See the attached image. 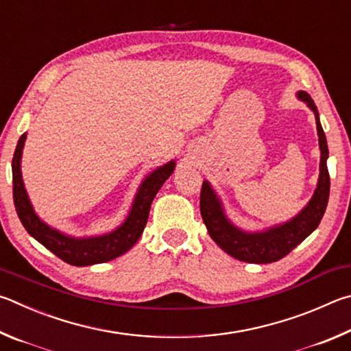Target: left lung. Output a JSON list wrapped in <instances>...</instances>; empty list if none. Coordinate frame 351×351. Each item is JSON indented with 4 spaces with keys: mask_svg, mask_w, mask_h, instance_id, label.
<instances>
[{
    "mask_svg": "<svg viewBox=\"0 0 351 351\" xmlns=\"http://www.w3.org/2000/svg\"><path fill=\"white\" fill-rule=\"evenodd\" d=\"M299 98L315 110L319 147H321V174H319L317 188L310 204L304 208L299 216L288 223L276 226L269 231L259 232V234H248V232L237 230L236 226L228 222L222 211V206H220V202L211 186L208 185V182H204V185H202L200 214L206 225V230L213 241L234 259L250 263H269L279 261L296 248L300 242L305 241L321 223L330 195V174L327 169L328 146L321 121H319L315 101L306 92H299Z\"/></svg>",
    "mask_w": 351,
    "mask_h": 351,
    "instance_id": "left-lung-1",
    "label": "left lung"
}]
</instances>
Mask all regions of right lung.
<instances>
[{
    "label": "right lung",
    "instance_id": "add662e5",
    "mask_svg": "<svg viewBox=\"0 0 351 351\" xmlns=\"http://www.w3.org/2000/svg\"><path fill=\"white\" fill-rule=\"evenodd\" d=\"M26 140V134H23L18 145L15 147L14 158H12V180H14V204L18 217H20L24 228L32 237H35L41 245L52 251V253L60 257L71 265L84 267L94 265V263H103L112 261L115 257L121 256L123 253L132 247L138 241L141 232H143L147 216H149V208L154 197L162 188L165 180L174 171V162L162 166L152 172L146 180L141 183V186L137 193V197L134 200L132 210L129 213L126 222L120 228H117L114 232L100 237L90 239H72L67 237L61 232L49 228L46 223L36 217V214L32 210L26 189L23 185L20 160Z\"/></svg>",
    "mask_w": 351,
    "mask_h": 351
}]
</instances>
